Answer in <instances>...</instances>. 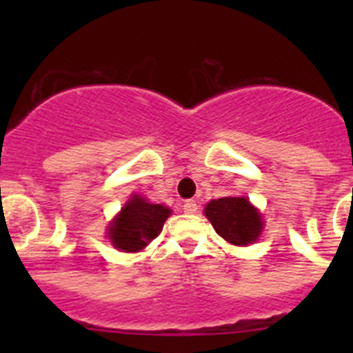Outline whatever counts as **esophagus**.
<instances>
[{
    "label": "esophagus",
    "mask_w": 353,
    "mask_h": 353,
    "mask_svg": "<svg viewBox=\"0 0 353 353\" xmlns=\"http://www.w3.org/2000/svg\"><path fill=\"white\" fill-rule=\"evenodd\" d=\"M183 210L186 213H196L198 212V203L194 199H186L183 205Z\"/></svg>",
    "instance_id": "obj_1"
}]
</instances>
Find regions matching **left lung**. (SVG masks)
<instances>
[{"mask_svg": "<svg viewBox=\"0 0 353 353\" xmlns=\"http://www.w3.org/2000/svg\"><path fill=\"white\" fill-rule=\"evenodd\" d=\"M205 216L212 222L215 232L234 245L256 243L265 225L261 213L244 196L212 199L205 206Z\"/></svg>", "mask_w": 353, "mask_h": 353, "instance_id": "1", "label": "left lung"}]
</instances>
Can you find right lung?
I'll return each instance as SVG.
<instances>
[{"label":"right lung","mask_w":353,"mask_h":353,"mask_svg":"<svg viewBox=\"0 0 353 353\" xmlns=\"http://www.w3.org/2000/svg\"><path fill=\"white\" fill-rule=\"evenodd\" d=\"M170 208L133 194L108 227V237L116 249L138 252L162 232Z\"/></svg>","instance_id":"right-lung-1"}]
</instances>
